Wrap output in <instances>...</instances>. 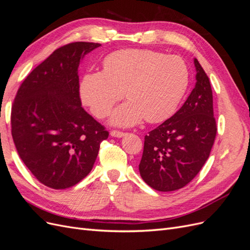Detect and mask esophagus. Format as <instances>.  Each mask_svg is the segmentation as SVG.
<instances>
[{"instance_id": "34e87169", "label": "esophagus", "mask_w": 250, "mask_h": 250, "mask_svg": "<svg viewBox=\"0 0 250 250\" xmlns=\"http://www.w3.org/2000/svg\"><path fill=\"white\" fill-rule=\"evenodd\" d=\"M125 134L126 133H124L122 131H118V130H112L110 132V135H111V137H113V138H123Z\"/></svg>"}]
</instances>
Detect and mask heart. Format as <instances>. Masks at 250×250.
I'll return each mask as SVG.
<instances>
[{"mask_svg": "<svg viewBox=\"0 0 250 250\" xmlns=\"http://www.w3.org/2000/svg\"><path fill=\"white\" fill-rule=\"evenodd\" d=\"M190 71L178 55L145 49L113 52L103 60V72L84 75L79 86L82 102L98 118L122 98L128 101L112 111L110 124L130 127L145 119L160 123L170 118L185 97Z\"/></svg>", "mask_w": 250, "mask_h": 250, "instance_id": "heart-1", "label": "heart"}]
</instances>
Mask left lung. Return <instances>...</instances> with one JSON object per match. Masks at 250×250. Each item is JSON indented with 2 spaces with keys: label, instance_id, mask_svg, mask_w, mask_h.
Segmentation results:
<instances>
[{
  "label": "left lung",
  "instance_id": "left-lung-1",
  "mask_svg": "<svg viewBox=\"0 0 250 250\" xmlns=\"http://www.w3.org/2000/svg\"><path fill=\"white\" fill-rule=\"evenodd\" d=\"M196 84L180 109L145 137L139 165L145 183L160 192L176 191L197 175L217 133L209 79L194 58Z\"/></svg>",
  "mask_w": 250,
  "mask_h": 250
}]
</instances>
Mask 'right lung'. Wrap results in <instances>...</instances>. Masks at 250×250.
Wrapping results in <instances>:
<instances>
[{"mask_svg":"<svg viewBox=\"0 0 250 250\" xmlns=\"http://www.w3.org/2000/svg\"><path fill=\"white\" fill-rule=\"evenodd\" d=\"M100 43L55 50L21 83L11 108V133L26 167L44 186L71 188L92 171L104 127L81 107L80 62Z\"/></svg>","mask_w":250,"mask_h":250,"instance_id":"1","label":"right lung"}]
</instances>
